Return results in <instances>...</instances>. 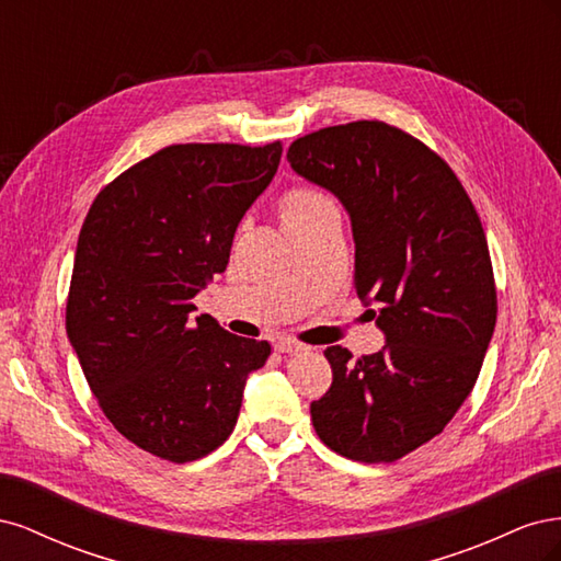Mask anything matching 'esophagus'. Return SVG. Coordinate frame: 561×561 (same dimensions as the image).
<instances>
[{
    "label": "esophagus",
    "instance_id": "obj_1",
    "mask_svg": "<svg viewBox=\"0 0 561 561\" xmlns=\"http://www.w3.org/2000/svg\"><path fill=\"white\" fill-rule=\"evenodd\" d=\"M274 348L278 351V353H287V355H297V353H301V351H307V346L304 344H299V342H295V339H278V342L274 344Z\"/></svg>",
    "mask_w": 561,
    "mask_h": 561
}]
</instances>
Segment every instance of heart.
<instances>
[{
    "mask_svg": "<svg viewBox=\"0 0 561 561\" xmlns=\"http://www.w3.org/2000/svg\"><path fill=\"white\" fill-rule=\"evenodd\" d=\"M325 203H330L325 196L313 192V190H293L287 192L283 198H280V206H278V215H280V222L283 227L287 225H295L299 222V219H307L309 215H313L318 208L325 206Z\"/></svg>",
    "mask_w": 561,
    "mask_h": 561,
    "instance_id": "heart-1",
    "label": "heart"
}]
</instances>
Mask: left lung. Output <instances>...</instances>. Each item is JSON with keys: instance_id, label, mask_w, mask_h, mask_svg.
<instances>
[{"instance_id": "1", "label": "left lung", "mask_w": 561, "mask_h": 561, "mask_svg": "<svg viewBox=\"0 0 561 561\" xmlns=\"http://www.w3.org/2000/svg\"><path fill=\"white\" fill-rule=\"evenodd\" d=\"M287 161L348 213L355 293L386 336L358 360L325 351L332 386L311 402L313 428L353 461H398L443 433L478 381L496 328L482 222L451 168L383 122L304 135Z\"/></svg>"}]
</instances>
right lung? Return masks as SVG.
Wrapping results in <instances>:
<instances>
[{
	"mask_svg": "<svg viewBox=\"0 0 561 561\" xmlns=\"http://www.w3.org/2000/svg\"><path fill=\"white\" fill-rule=\"evenodd\" d=\"M280 154V142L171 145L110 182L83 219L67 339L112 426L165 461L225 443L250 371L271 353L192 318V299L227 268L236 227Z\"/></svg>",
	"mask_w": 561,
	"mask_h": 561,
	"instance_id": "1",
	"label": "right lung"
}]
</instances>
